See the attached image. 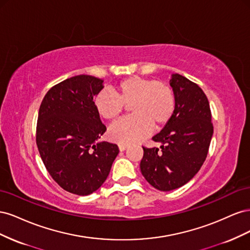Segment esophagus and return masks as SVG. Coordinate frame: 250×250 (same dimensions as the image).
<instances>
[{
  "instance_id": "1",
  "label": "esophagus",
  "mask_w": 250,
  "mask_h": 250,
  "mask_svg": "<svg viewBox=\"0 0 250 250\" xmlns=\"http://www.w3.org/2000/svg\"><path fill=\"white\" fill-rule=\"evenodd\" d=\"M128 148V145L127 144H119V149L120 151H124L125 149Z\"/></svg>"
}]
</instances>
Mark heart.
Segmentation results:
<instances>
[{
  "label": "heart",
  "instance_id": "b5f03b06",
  "mask_svg": "<svg viewBox=\"0 0 250 250\" xmlns=\"http://www.w3.org/2000/svg\"><path fill=\"white\" fill-rule=\"evenodd\" d=\"M111 91L101 90L94 99L98 115L106 121L117 120L125 105H129L130 117L119 121L109 129L111 140L121 144L141 141L152 126L167 124L175 110V96L165 82L130 76L121 80Z\"/></svg>",
  "mask_w": 250,
  "mask_h": 250
}]
</instances>
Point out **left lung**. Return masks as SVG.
<instances>
[{
  "instance_id": "left-lung-1",
  "label": "left lung",
  "mask_w": 250,
  "mask_h": 250,
  "mask_svg": "<svg viewBox=\"0 0 250 250\" xmlns=\"http://www.w3.org/2000/svg\"><path fill=\"white\" fill-rule=\"evenodd\" d=\"M170 85L175 110L161 132L152 138L161 149L144 147L143 176L153 188L168 192L183 187L197 173L208 156L214 127L203 90L188 78L173 74Z\"/></svg>"
}]
</instances>
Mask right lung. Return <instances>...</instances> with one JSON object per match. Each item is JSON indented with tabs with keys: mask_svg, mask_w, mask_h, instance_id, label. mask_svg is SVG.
I'll return each instance as SVG.
<instances>
[{
	"mask_svg": "<svg viewBox=\"0 0 250 250\" xmlns=\"http://www.w3.org/2000/svg\"><path fill=\"white\" fill-rule=\"evenodd\" d=\"M102 83L89 75L59 82L43 97L37 118L36 145L44 167L59 187L80 196L103 185L119 153L117 144L99 142L106 127L94 96Z\"/></svg>",
	"mask_w": 250,
	"mask_h": 250,
	"instance_id": "right-lung-1",
	"label": "right lung"
}]
</instances>
